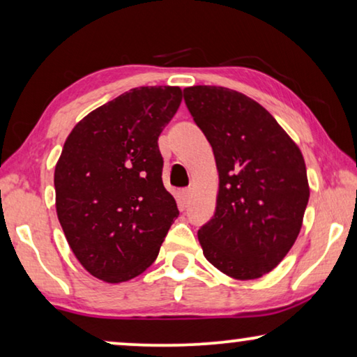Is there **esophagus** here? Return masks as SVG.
Returning a JSON list of instances; mask_svg holds the SVG:
<instances>
[{
	"label": "esophagus",
	"instance_id": "obj_1",
	"mask_svg": "<svg viewBox=\"0 0 357 357\" xmlns=\"http://www.w3.org/2000/svg\"><path fill=\"white\" fill-rule=\"evenodd\" d=\"M188 199H190V190H180L177 193V202L182 208H185L188 204Z\"/></svg>",
	"mask_w": 357,
	"mask_h": 357
}]
</instances>
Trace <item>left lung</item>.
Wrapping results in <instances>:
<instances>
[{
	"mask_svg": "<svg viewBox=\"0 0 357 357\" xmlns=\"http://www.w3.org/2000/svg\"><path fill=\"white\" fill-rule=\"evenodd\" d=\"M219 172L216 211L198 231L206 260L236 280H257L294 245L309 203L301 149L266 109L219 86L183 89Z\"/></svg>",
	"mask_w": 357,
	"mask_h": 357,
	"instance_id": "1",
	"label": "left lung"
}]
</instances>
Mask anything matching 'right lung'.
<instances>
[{
    "label": "right lung",
    "instance_id": "add662e5",
    "mask_svg": "<svg viewBox=\"0 0 357 357\" xmlns=\"http://www.w3.org/2000/svg\"><path fill=\"white\" fill-rule=\"evenodd\" d=\"M180 102V87H136L91 112L65 141L55 167L58 221L102 281H128L153 265L178 216L158 139Z\"/></svg>",
    "mask_w": 357,
    "mask_h": 357
}]
</instances>
